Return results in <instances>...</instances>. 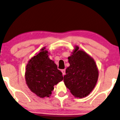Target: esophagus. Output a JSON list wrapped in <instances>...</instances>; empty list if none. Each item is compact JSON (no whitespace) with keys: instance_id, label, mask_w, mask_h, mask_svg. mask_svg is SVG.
<instances>
[{"instance_id":"obj_1","label":"esophagus","mask_w":120,"mask_h":120,"mask_svg":"<svg viewBox=\"0 0 120 120\" xmlns=\"http://www.w3.org/2000/svg\"><path fill=\"white\" fill-rule=\"evenodd\" d=\"M62 74H63V75L64 76L65 74V69H63V70H62Z\"/></svg>"}]
</instances>
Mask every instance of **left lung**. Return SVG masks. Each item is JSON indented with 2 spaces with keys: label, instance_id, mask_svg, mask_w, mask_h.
<instances>
[{
  "label": "left lung",
  "instance_id": "1",
  "mask_svg": "<svg viewBox=\"0 0 120 120\" xmlns=\"http://www.w3.org/2000/svg\"><path fill=\"white\" fill-rule=\"evenodd\" d=\"M76 46L68 57L70 66L66 69L64 82L76 98L88 96L96 86L98 71L94 60Z\"/></svg>",
  "mask_w": 120,
  "mask_h": 120
}]
</instances>
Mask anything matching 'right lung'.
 <instances>
[{
	"instance_id": "1",
	"label": "right lung",
	"mask_w": 120,
	"mask_h": 120,
	"mask_svg": "<svg viewBox=\"0 0 120 120\" xmlns=\"http://www.w3.org/2000/svg\"><path fill=\"white\" fill-rule=\"evenodd\" d=\"M44 49L29 60L25 75L28 87L41 98L49 97L53 86L63 79L62 72L50 60Z\"/></svg>"
}]
</instances>
